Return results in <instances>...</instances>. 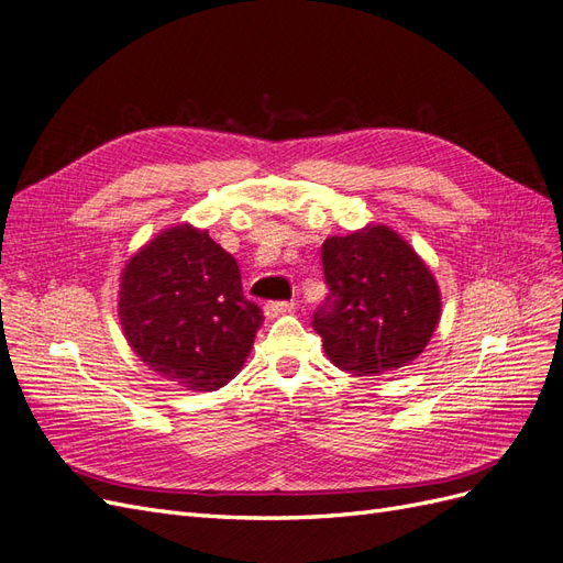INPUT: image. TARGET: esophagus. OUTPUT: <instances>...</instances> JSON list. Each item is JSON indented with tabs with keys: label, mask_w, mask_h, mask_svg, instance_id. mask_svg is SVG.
Masks as SVG:
<instances>
[{
	"label": "esophagus",
	"mask_w": 563,
	"mask_h": 563,
	"mask_svg": "<svg viewBox=\"0 0 563 563\" xmlns=\"http://www.w3.org/2000/svg\"><path fill=\"white\" fill-rule=\"evenodd\" d=\"M296 310V302H288V300H269L265 302V317L267 319H275L282 314H288Z\"/></svg>",
	"instance_id": "34e87169"
}]
</instances>
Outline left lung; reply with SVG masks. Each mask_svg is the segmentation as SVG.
Segmentation results:
<instances>
[{"label":"left lung","mask_w":563,"mask_h":563,"mask_svg":"<svg viewBox=\"0 0 563 563\" xmlns=\"http://www.w3.org/2000/svg\"><path fill=\"white\" fill-rule=\"evenodd\" d=\"M329 296L312 314L329 360L354 376L408 366L430 343L441 294L430 267L387 225H366L321 246Z\"/></svg>","instance_id":"8db88e82"}]
</instances>
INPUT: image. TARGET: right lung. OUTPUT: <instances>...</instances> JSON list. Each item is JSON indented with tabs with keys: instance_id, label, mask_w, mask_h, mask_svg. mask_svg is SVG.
Returning a JSON list of instances; mask_svg holds the SVG:
<instances>
[{
	"instance_id": "1",
	"label": "right lung",
	"mask_w": 563,
	"mask_h": 563,
	"mask_svg": "<svg viewBox=\"0 0 563 563\" xmlns=\"http://www.w3.org/2000/svg\"><path fill=\"white\" fill-rule=\"evenodd\" d=\"M119 321L131 350L162 378L213 391L244 366L263 312L244 296L232 255L207 230L183 223L126 263Z\"/></svg>"
}]
</instances>
